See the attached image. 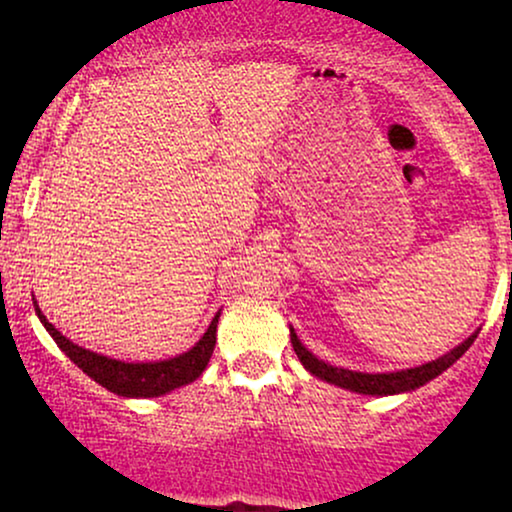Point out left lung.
<instances>
[{"mask_svg": "<svg viewBox=\"0 0 512 512\" xmlns=\"http://www.w3.org/2000/svg\"><path fill=\"white\" fill-rule=\"evenodd\" d=\"M289 331H291L293 352L298 354L300 363H303V366L310 370L312 375H317L319 380H324L328 384H335V387L356 391V394H368V396H391V394H403V391L424 387L426 382L433 380V377H438L443 370L450 368L452 363L473 345V340L478 338V331H475L471 338L461 342L459 347H454L452 352L443 354L436 361L424 363V366L396 370V373H356V370L335 368V366H331V363L317 359L312 352H307V347L298 340L296 331H293V328H289Z\"/></svg>", "mask_w": 512, "mask_h": 512, "instance_id": "obj_1", "label": "left lung"}]
</instances>
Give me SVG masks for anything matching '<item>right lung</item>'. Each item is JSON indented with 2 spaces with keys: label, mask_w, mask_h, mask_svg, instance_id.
Here are the masks:
<instances>
[{
  "label": "right lung",
  "mask_w": 512,
  "mask_h": 512,
  "mask_svg": "<svg viewBox=\"0 0 512 512\" xmlns=\"http://www.w3.org/2000/svg\"><path fill=\"white\" fill-rule=\"evenodd\" d=\"M37 317L51 338L58 342V347L79 366L88 377H93L97 384L109 389L111 394L128 396V398H153L163 396L167 391L191 384L202 375L207 368L209 359H212L214 345H216V324H219L221 312L214 314L212 324L205 331V335L195 342V347L188 352L174 356V359L165 361H149V363H125L118 359H109V356L95 354L90 349H83L67 340L44 314H41L39 305L34 303Z\"/></svg>",
  "instance_id": "1"
}]
</instances>
